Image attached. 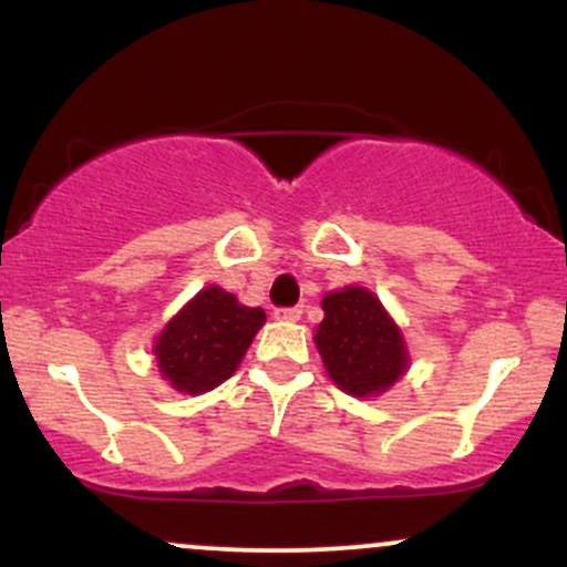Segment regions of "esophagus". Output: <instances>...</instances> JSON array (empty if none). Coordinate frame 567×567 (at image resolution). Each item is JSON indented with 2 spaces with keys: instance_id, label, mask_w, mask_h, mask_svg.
Returning <instances> with one entry per match:
<instances>
[{
  "instance_id": "1",
  "label": "esophagus",
  "mask_w": 567,
  "mask_h": 567,
  "mask_svg": "<svg viewBox=\"0 0 567 567\" xmlns=\"http://www.w3.org/2000/svg\"><path fill=\"white\" fill-rule=\"evenodd\" d=\"M301 315H303L301 306H288V309H277L275 311V320H279V322H298V320H301Z\"/></svg>"
}]
</instances>
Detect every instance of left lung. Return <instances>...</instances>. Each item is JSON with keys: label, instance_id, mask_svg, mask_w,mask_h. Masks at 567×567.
<instances>
[{"label": "left lung", "instance_id": "left-lung-1", "mask_svg": "<svg viewBox=\"0 0 567 567\" xmlns=\"http://www.w3.org/2000/svg\"><path fill=\"white\" fill-rule=\"evenodd\" d=\"M322 311L315 343L330 381L341 392L379 396L408 373V343L379 296L360 285H347L324 292Z\"/></svg>", "mask_w": 567, "mask_h": 567}]
</instances>
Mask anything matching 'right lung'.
Instances as JSON below:
<instances>
[{"label": "right lung", "mask_w": 567, "mask_h": 567, "mask_svg": "<svg viewBox=\"0 0 567 567\" xmlns=\"http://www.w3.org/2000/svg\"><path fill=\"white\" fill-rule=\"evenodd\" d=\"M264 322L261 306H245L234 292L207 285L154 338L159 375L181 394L210 392L231 379Z\"/></svg>", "instance_id": "1"}]
</instances>
